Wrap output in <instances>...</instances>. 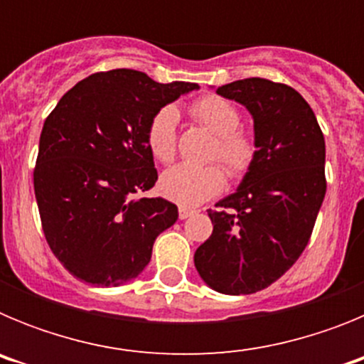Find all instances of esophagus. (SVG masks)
I'll list each match as a JSON object with an SVG mask.
<instances>
[{
	"mask_svg": "<svg viewBox=\"0 0 364 364\" xmlns=\"http://www.w3.org/2000/svg\"><path fill=\"white\" fill-rule=\"evenodd\" d=\"M193 213H195V210H191V208H184V205H180V208H178V217H180V220H184V218L191 217Z\"/></svg>",
	"mask_w": 364,
	"mask_h": 364,
	"instance_id": "esophagus-1",
	"label": "esophagus"
}]
</instances>
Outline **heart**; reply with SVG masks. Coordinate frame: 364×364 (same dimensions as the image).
Returning a JSON list of instances; mask_svg holds the SVG:
<instances>
[{
  "instance_id": "heart-1",
  "label": "heart",
  "mask_w": 364,
  "mask_h": 364,
  "mask_svg": "<svg viewBox=\"0 0 364 364\" xmlns=\"http://www.w3.org/2000/svg\"><path fill=\"white\" fill-rule=\"evenodd\" d=\"M191 114L205 129L217 134L211 159L220 160L231 178H242L252 169L257 144L247 131L240 129V111L231 102L217 95H205L191 104ZM151 154L162 164L175 160L178 149V111L164 105L151 117L146 131ZM160 193L184 208H193L217 197L226 188V172L218 164L180 166L167 169L160 176Z\"/></svg>"
}]
</instances>
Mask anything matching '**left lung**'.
<instances>
[{
  "label": "left lung",
  "mask_w": 364,
  "mask_h": 364,
  "mask_svg": "<svg viewBox=\"0 0 364 364\" xmlns=\"http://www.w3.org/2000/svg\"><path fill=\"white\" fill-rule=\"evenodd\" d=\"M217 92L252 112L257 156L239 189L208 210L213 233L195 266L213 290L247 295L282 277L310 240L326 193L324 136L306 100L286 83L246 78Z\"/></svg>",
  "instance_id": "8db88e82"
}]
</instances>
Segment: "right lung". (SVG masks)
<instances>
[{"label":"right lung","mask_w":364,"mask_h":364,"mask_svg":"<svg viewBox=\"0 0 364 364\" xmlns=\"http://www.w3.org/2000/svg\"><path fill=\"white\" fill-rule=\"evenodd\" d=\"M193 89L112 69L76 83L47 117L34 193L50 252L76 279L120 286L138 277L154 239L176 222L173 202L138 198L159 180L146 131L154 112Z\"/></svg>","instance_id":"right-lung-1"}]
</instances>
